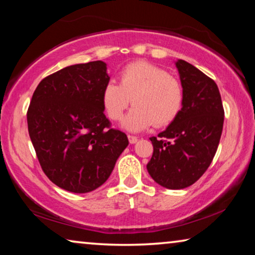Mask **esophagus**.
<instances>
[{
  "label": "esophagus",
  "instance_id": "1",
  "mask_svg": "<svg viewBox=\"0 0 255 255\" xmlns=\"http://www.w3.org/2000/svg\"><path fill=\"white\" fill-rule=\"evenodd\" d=\"M128 139H129V143L130 144H135L136 141L138 140V138L136 136H132V135H128Z\"/></svg>",
  "mask_w": 255,
  "mask_h": 255
}]
</instances>
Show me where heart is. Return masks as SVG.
<instances>
[{"label": "heart", "instance_id": "b5f03b06", "mask_svg": "<svg viewBox=\"0 0 255 255\" xmlns=\"http://www.w3.org/2000/svg\"><path fill=\"white\" fill-rule=\"evenodd\" d=\"M120 84L109 81L102 91V103L109 118L120 120L132 99L135 107L126 116L123 127L140 131L152 126H166L178 117L184 92L178 79L147 62H133L119 74Z\"/></svg>", "mask_w": 255, "mask_h": 255}]
</instances>
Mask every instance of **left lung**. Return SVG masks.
I'll return each instance as SVG.
<instances>
[{"mask_svg": "<svg viewBox=\"0 0 255 255\" xmlns=\"http://www.w3.org/2000/svg\"><path fill=\"white\" fill-rule=\"evenodd\" d=\"M184 100L180 114L157 138L147 171L164 188L191 185L208 169L221 140L224 108L214 80L182 59L175 62Z\"/></svg>", "mask_w": 255, "mask_h": 255, "instance_id": "8db88e82", "label": "left lung"}]
</instances>
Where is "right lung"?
<instances>
[{
    "label": "right lung",
    "mask_w": 255,
    "mask_h": 255,
    "mask_svg": "<svg viewBox=\"0 0 255 255\" xmlns=\"http://www.w3.org/2000/svg\"><path fill=\"white\" fill-rule=\"evenodd\" d=\"M107 64L96 60L67 66L45 77L30 102V139L44 173L66 191H93L109 178L129 141L110 127L102 91Z\"/></svg>",
    "instance_id": "obj_1"
}]
</instances>
